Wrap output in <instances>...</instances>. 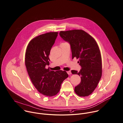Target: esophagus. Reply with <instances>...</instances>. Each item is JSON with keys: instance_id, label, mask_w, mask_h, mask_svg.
Masks as SVG:
<instances>
[{"instance_id": "obj_1", "label": "esophagus", "mask_w": 123, "mask_h": 123, "mask_svg": "<svg viewBox=\"0 0 123 123\" xmlns=\"http://www.w3.org/2000/svg\"><path fill=\"white\" fill-rule=\"evenodd\" d=\"M67 73L68 75H70V74H71V72L70 71H67Z\"/></svg>"}]
</instances>
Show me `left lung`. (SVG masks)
I'll use <instances>...</instances> for the list:
<instances>
[{
  "instance_id": "obj_1",
  "label": "left lung",
  "mask_w": 123,
  "mask_h": 123,
  "mask_svg": "<svg viewBox=\"0 0 123 123\" xmlns=\"http://www.w3.org/2000/svg\"><path fill=\"white\" fill-rule=\"evenodd\" d=\"M59 34L69 43L72 58L79 59L82 68L79 72L71 70L73 74L81 77L80 83L75 87V92L80 97L88 96L97 87L102 75V57L98 44L91 35L82 30L60 31Z\"/></svg>"
}]
</instances>
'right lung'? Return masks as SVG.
I'll use <instances>...</instances> for the list:
<instances>
[{"label":"right lung","mask_w":123,"mask_h":123,"mask_svg":"<svg viewBox=\"0 0 123 123\" xmlns=\"http://www.w3.org/2000/svg\"><path fill=\"white\" fill-rule=\"evenodd\" d=\"M58 32H49L34 37L29 42L25 52V66L30 79L41 94L52 97L59 92L61 83L68 77L65 71H52L49 55L58 35Z\"/></svg>","instance_id":"obj_1"}]
</instances>
